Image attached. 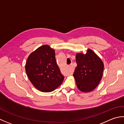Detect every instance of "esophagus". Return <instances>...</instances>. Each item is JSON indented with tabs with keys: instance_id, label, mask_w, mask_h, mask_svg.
<instances>
[{
	"instance_id": "34e87169",
	"label": "esophagus",
	"mask_w": 124,
	"mask_h": 124,
	"mask_svg": "<svg viewBox=\"0 0 124 124\" xmlns=\"http://www.w3.org/2000/svg\"><path fill=\"white\" fill-rule=\"evenodd\" d=\"M70 74H72V73H73V67L71 65H70Z\"/></svg>"
}]
</instances>
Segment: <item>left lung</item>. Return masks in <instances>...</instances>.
I'll use <instances>...</instances> for the list:
<instances>
[{
  "mask_svg": "<svg viewBox=\"0 0 124 124\" xmlns=\"http://www.w3.org/2000/svg\"><path fill=\"white\" fill-rule=\"evenodd\" d=\"M77 66L73 77L77 87L80 91L89 93L95 89L103 76L104 64L100 58L91 49L85 54H76Z\"/></svg>",
  "mask_w": 124,
  "mask_h": 124,
  "instance_id": "obj_1",
  "label": "left lung"
}]
</instances>
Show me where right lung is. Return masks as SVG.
I'll use <instances>...</instances> for the list:
<instances>
[{
  "mask_svg": "<svg viewBox=\"0 0 124 124\" xmlns=\"http://www.w3.org/2000/svg\"><path fill=\"white\" fill-rule=\"evenodd\" d=\"M25 69L32 85L42 92L54 90L64 79L57 64L55 51L48 45H42L30 54Z\"/></svg>",
  "mask_w": 124,
  "mask_h": 124,
  "instance_id": "right-lung-1",
  "label": "right lung"
}]
</instances>
